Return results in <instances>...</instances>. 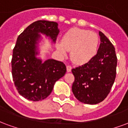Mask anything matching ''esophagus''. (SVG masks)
<instances>
[{
    "label": "esophagus",
    "instance_id": "1",
    "mask_svg": "<svg viewBox=\"0 0 128 128\" xmlns=\"http://www.w3.org/2000/svg\"><path fill=\"white\" fill-rule=\"evenodd\" d=\"M72 67H71L70 65H68V66H67V72H70L71 71H72Z\"/></svg>",
    "mask_w": 128,
    "mask_h": 128
}]
</instances>
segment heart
Masks as SVG:
<instances>
[{
  "label": "heart",
  "mask_w": 128,
  "mask_h": 128,
  "mask_svg": "<svg viewBox=\"0 0 128 128\" xmlns=\"http://www.w3.org/2000/svg\"><path fill=\"white\" fill-rule=\"evenodd\" d=\"M98 47L97 34L79 28L69 30L64 34L61 43L56 44L58 52L62 56H66L67 50L71 51V59L77 65H84L94 59Z\"/></svg>",
  "instance_id": "1"
}]
</instances>
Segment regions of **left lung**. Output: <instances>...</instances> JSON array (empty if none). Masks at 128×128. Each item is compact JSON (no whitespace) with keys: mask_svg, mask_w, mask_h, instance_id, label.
I'll return each instance as SVG.
<instances>
[{"mask_svg":"<svg viewBox=\"0 0 128 128\" xmlns=\"http://www.w3.org/2000/svg\"><path fill=\"white\" fill-rule=\"evenodd\" d=\"M100 45L94 59L72 69L75 80L72 92L76 98L87 104H97L110 93L116 77L117 58L115 49L100 31Z\"/></svg>","mask_w":128,"mask_h":128,"instance_id":"obj_1","label":"left lung"}]
</instances>
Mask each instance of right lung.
Wrapping results in <instances>:
<instances>
[{
    "label": "right lung",
    "instance_id": "add662e5",
    "mask_svg": "<svg viewBox=\"0 0 128 128\" xmlns=\"http://www.w3.org/2000/svg\"><path fill=\"white\" fill-rule=\"evenodd\" d=\"M60 32L55 22L38 20L30 24L17 39L12 60V76L18 93L28 100H43L50 96L55 82L66 73L63 62L40 56L45 35L54 44Z\"/></svg>",
    "mask_w": 128,
    "mask_h": 128
}]
</instances>
